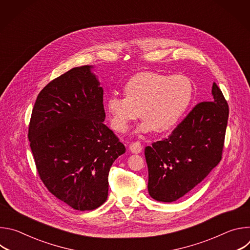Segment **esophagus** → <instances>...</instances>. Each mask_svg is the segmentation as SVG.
Listing matches in <instances>:
<instances>
[{
  "label": "esophagus",
  "instance_id": "obj_1",
  "mask_svg": "<svg viewBox=\"0 0 250 250\" xmlns=\"http://www.w3.org/2000/svg\"><path fill=\"white\" fill-rule=\"evenodd\" d=\"M129 149L132 153H140L142 150V146L139 141L132 142V144L129 146Z\"/></svg>",
  "mask_w": 250,
  "mask_h": 250
}]
</instances>
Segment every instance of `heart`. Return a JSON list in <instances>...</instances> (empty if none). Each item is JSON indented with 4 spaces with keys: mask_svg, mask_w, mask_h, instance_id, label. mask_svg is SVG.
<instances>
[{
    "mask_svg": "<svg viewBox=\"0 0 250 250\" xmlns=\"http://www.w3.org/2000/svg\"><path fill=\"white\" fill-rule=\"evenodd\" d=\"M192 97L193 85L185 75L142 72L127 81L125 97L113 94L106 99L105 111L112 127L119 132L126 131L139 114L145 119L139 130L163 132L179 122Z\"/></svg>",
    "mask_w": 250,
    "mask_h": 250,
    "instance_id": "obj_1",
    "label": "heart"
}]
</instances>
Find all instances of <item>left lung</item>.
Masks as SVG:
<instances>
[{
    "mask_svg": "<svg viewBox=\"0 0 250 250\" xmlns=\"http://www.w3.org/2000/svg\"><path fill=\"white\" fill-rule=\"evenodd\" d=\"M211 101L197 104L171 134L145 149L148 193L170 203L183 197L222 160L229 104L213 83Z\"/></svg>",
    "mask_w": 250,
    "mask_h": 250,
    "instance_id": "8db88e82",
    "label": "left lung"
}]
</instances>
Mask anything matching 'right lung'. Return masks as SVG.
Wrapping results in <instances>:
<instances>
[{
  "label": "right lung",
  "instance_id": "right-lung-1",
  "mask_svg": "<svg viewBox=\"0 0 250 250\" xmlns=\"http://www.w3.org/2000/svg\"><path fill=\"white\" fill-rule=\"evenodd\" d=\"M103 95L91 66L72 68L41 91L28 125L42 181L52 195L78 210H92L105 202L110 168L125 152L103 123Z\"/></svg>",
  "mask_w": 250,
  "mask_h": 250
}]
</instances>
